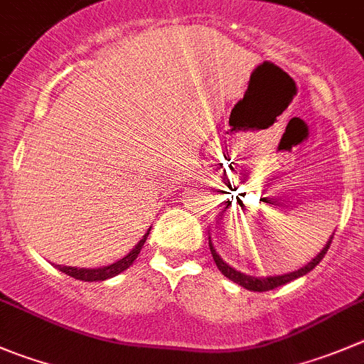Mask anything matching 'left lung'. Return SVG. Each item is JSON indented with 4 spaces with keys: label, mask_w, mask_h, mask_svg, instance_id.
<instances>
[{
    "label": "left lung",
    "mask_w": 364,
    "mask_h": 364,
    "mask_svg": "<svg viewBox=\"0 0 364 364\" xmlns=\"http://www.w3.org/2000/svg\"><path fill=\"white\" fill-rule=\"evenodd\" d=\"M332 237H334V234H332ZM332 237L327 241V245H325L323 250H321L320 254H318L316 257L309 262V264H306L304 268H300L299 272H293V273H288V275H279V277H266V279H257V277H250V275H245V273H241V272H236V269L230 268L227 262H223V259L216 254V250H214L213 245L209 243V247H210V254H213V259H214V262H216L218 269H220V272L223 273L227 279L234 280V282L240 284V286H243V288L250 289V291H269V289H275V288H279V286H284V284H288V282H291V280L299 279V277L306 275V273H309L314 266L320 264V261L325 257L328 247H331Z\"/></svg>",
    "instance_id": "left-lung-1"
}]
</instances>
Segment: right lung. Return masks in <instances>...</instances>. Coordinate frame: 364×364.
<instances>
[{
    "mask_svg": "<svg viewBox=\"0 0 364 364\" xmlns=\"http://www.w3.org/2000/svg\"><path fill=\"white\" fill-rule=\"evenodd\" d=\"M148 234H150V230H148L146 234H144L143 240H141L139 243L136 245V248H134V250L130 252V254H128L127 257L119 259V261L114 262V264H110V266H103V268H95V269L71 268V266H58V269H60L62 273H65V275L73 277V279L85 280V282H92V280L110 279V277H114V275H117V273L124 272V269H127L128 266H130L134 261H136L137 255H139V252H141V248H143V245L146 243Z\"/></svg>",
    "mask_w": 364,
    "mask_h": 364,
    "instance_id": "add662e5",
    "label": "right lung"
}]
</instances>
